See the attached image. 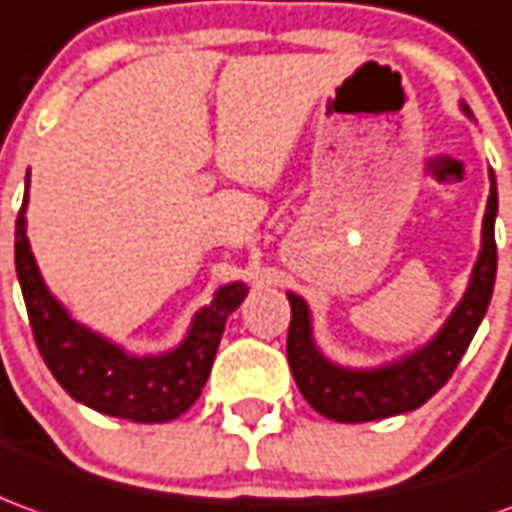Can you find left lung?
<instances>
[{
    "label": "left lung",
    "instance_id": "1",
    "mask_svg": "<svg viewBox=\"0 0 512 512\" xmlns=\"http://www.w3.org/2000/svg\"><path fill=\"white\" fill-rule=\"evenodd\" d=\"M460 107L471 119L468 105ZM496 210H499V196H496V177L491 171V194L482 219V246L477 263L471 268V280L463 299L430 341L393 363L377 368H349L332 363L313 341V316L307 302L296 293H288L291 302L288 363L299 391L316 413L341 424H360V421L410 413L441 391L460 363V357L466 355L468 343L491 305L493 280H496V238H493Z\"/></svg>",
    "mask_w": 512,
    "mask_h": 512
}]
</instances>
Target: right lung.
Instances as JSON below:
<instances>
[{
    "instance_id": "1",
    "label": "right lung",
    "mask_w": 512,
    "mask_h": 512,
    "mask_svg": "<svg viewBox=\"0 0 512 512\" xmlns=\"http://www.w3.org/2000/svg\"><path fill=\"white\" fill-rule=\"evenodd\" d=\"M30 194V171H27ZM27 194L16 219V274L38 352L63 391L105 416L163 424L199 399L216 360L224 324L246 299L244 282H227L191 321L180 346L163 355H130L88 330L46 288L27 238Z\"/></svg>"
}]
</instances>
